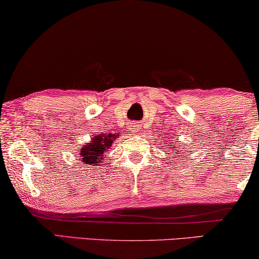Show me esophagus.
<instances>
[{
  "label": "esophagus",
  "instance_id": "obj_1",
  "mask_svg": "<svg viewBox=\"0 0 259 259\" xmlns=\"http://www.w3.org/2000/svg\"><path fill=\"white\" fill-rule=\"evenodd\" d=\"M137 130H138L137 125H131V131H136V132H137Z\"/></svg>",
  "mask_w": 259,
  "mask_h": 259
}]
</instances>
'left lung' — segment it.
I'll return each instance as SVG.
<instances>
[{
    "instance_id": "obj_1",
    "label": "left lung",
    "mask_w": 259,
    "mask_h": 259,
    "mask_svg": "<svg viewBox=\"0 0 259 259\" xmlns=\"http://www.w3.org/2000/svg\"><path fill=\"white\" fill-rule=\"evenodd\" d=\"M169 141H172V140H169ZM171 146H172V148H173V153H175V154H178V155H180V154H182V153H183V152H180V153H177V151H178V152H179V150H178V147H177L175 144H172V145H171Z\"/></svg>"
}]
</instances>
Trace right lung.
Listing matches in <instances>:
<instances>
[{
	"label": "right lung",
	"mask_w": 259,
	"mask_h": 259,
	"mask_svg": "<svg viewBox=\"0 0 259 259\" xmlns=\"http://www.w3.org/2000/svg\"><path fill=\"white\" fill-rule=\"evenodd\" d=\"M118 138V133L115 134H98L93 136L90 143H87L84 146L77 148L79 151V160L83 162L84 165H99L104 159V155L112 144Z\"/></svg>",
	"instance_id": "1"
}]
</instances>
